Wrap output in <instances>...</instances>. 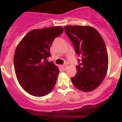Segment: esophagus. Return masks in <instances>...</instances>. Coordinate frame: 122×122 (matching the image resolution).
<instances>
[{"instance_id": "34e87169", "label": "esophagus", "mask_w": 122, "mask_h": 122, "mask_svg": "<svg viewBox=\"0 0 122 122\" xmlns=\"http://www.w3.org/2000/svg\"><path fill=\"white\" fill-rule=\"evenodd\" d=\"M61 68H62V69H63V70H65L67 68V65H63V66H61Z\"/></svg>"}]
</instances>
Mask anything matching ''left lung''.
Wrapping results in <instances>:
<instances>
[{"instance_id":"left-lung-1","label":"left lung","mask_w":122,"mask_h":122,"mask_svg":"<svg viewBox=\"0 0 122 122\" xmlns=\"http://www.w3.org/2000/svg\"><path fill=\"white\" fill-rule=\"evenodd\" d=\"M65 31L72 42L78 59L76 74L71 77L75 87L90 92L99 86L108 71L106 45L98 31L89 26H66Z\"/></svg>"}]
</instances>
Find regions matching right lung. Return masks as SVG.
<instances>
[{"label":"right lung","mask_w":122,"mask_h":122,"mask_svg":"<svg viewBox=\"0 0 122 122\" xmlns=\"http://www.w3.org/2000/svg\"><path fill=\"white\" fill-rule=\"evenodd\" d=\"M63 32L62 26L33 30L17 46L14 70L18 82L30 94L44 96L54 87L59 70L47 58L51 56L50 47L54 40Z\"/></svg>","instance_id":"obj_1"}]
</instances>
